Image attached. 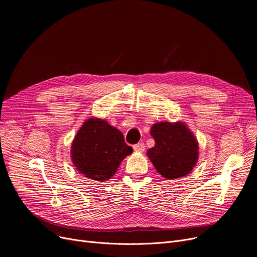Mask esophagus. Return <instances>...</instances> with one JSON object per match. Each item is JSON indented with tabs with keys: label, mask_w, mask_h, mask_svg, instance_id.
<instances>
[{
	"label": "esophagus",
	"mask_w": 257,
	"mask_h": 257,
	"mask_svg": "<svg viewBox=\"0 0 257 257\" xmlns=\"http://www.w3.org/2000/svg\"><path fill=\"white\" fill-rule=\"evenodd\" d=\"M133 149H134V151H136V152L142 153V152L145 151V144L144 143H139L137 145H134L133 146Z\"/></svg>",
	"instance_id": "34e87169"
}]
</instances>
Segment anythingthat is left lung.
<instances>
[{"instance_id": "1", "label": "left lung", "mask_w": 257, "mask_h": 257, "mask_svg": "<svg viewBox=\"0 0 257 257\" xmlns=\"http://www.w3.org/2000/svg\"><path fill=\"white\" fill-rule=\"evenodd\" d=\"M151 136L155 145L147 154L160 175L174 179L193 170L198 159V143L183 123L154 124Z\"/></svg>"}]
</instances>
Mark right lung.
I'll list each match as a JSON object with an SVG mask.
<instances>
[{
  "mask_svg": "<svg viewBox=\"0 0 257 257\" xmlns=\"http://www.w3.org/2000/svg\"><path fill=\"white\" fill-rule=\"evenodd\" d=\"M132 151L119 130L101 118H89L76 134L72 159L85 177L105 181L113 176L119 164Z\"/></svg>",
  "mask_w": 257,
  "mask_h": 257,
  "instance_id": "add662e5",
  "label": "right lung"
}]
</instances>
